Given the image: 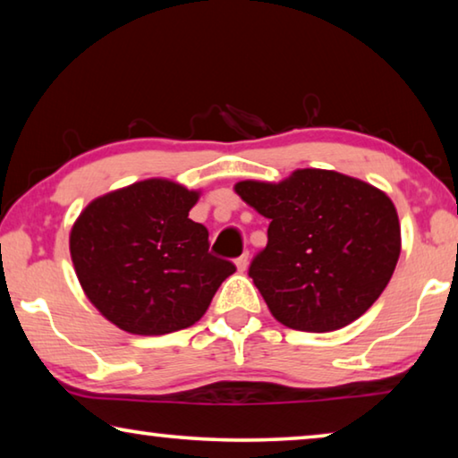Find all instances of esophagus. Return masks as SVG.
Wrapping results in <instances>:
<instances>
[{
  "label": "esophagus",
  "mask_w": 458,
  "mask_h": 458,
  "mask_svg": "<svg viewBox=\"0 0 458 458\" xmlns=\"http://www.w3.org/2000/svg\"><path fill=\"white\" fill-rule=\"evenodd\" d=\"M236 267H238V271H247V267H249V252H242V255L236 259Z\"/></svg>",
  "instance_id": "1"
}]
</instances>
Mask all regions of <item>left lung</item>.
I'll return each instance as SVG.
<instances>
[{"instance_id": "obj_1", "label": "left lung", "mask_w": 458, "mask_h": 458, "mask_svg": "<svg viewBox=\"0 0 458 458\" xmlns=\"http://www.w3.org/2000/svg\"><path fill=\"white\" fill-rule=\"evenodd\" d=\"M234 191L269 220L249 276L279 323L335 331L377 302L401 252L397 209L382 191L320 168Z\"/></svg>"}]
</instances>
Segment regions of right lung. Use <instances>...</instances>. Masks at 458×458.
I'll list each match as a JSON object with an SVG mask.
<instances>
[{
	"mask_svg": "<svg viewBox=\"0 0 458 458\" xmlns=\"http://www.w3.org/2000/svg\"><path fill=\"white\" fill-rule=\"evenodd\" d=\"M197 199V191L149 179L98 197L73 224L70 252L81 288L119 329H187L236 271L211 255L208 228L189 217Z\"/></svg>",
	"mask_w": 458,
	"mask_h": 458,
	"instance_id": "add662e5",
	"label": "right lung"
}]
</instances>
